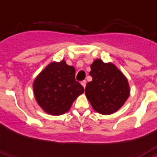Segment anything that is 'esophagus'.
I'll list each match as a JSON object with an SVG mask.
<instances>
[{"label":"esophagus","instance_id":"esophagus-1","mask_svg":"<svg viewBox=\"0 0 157 157\" xmlns=\"http://www.w3.org/2000/svg\"><path fill=\"white\" fill-rule=\"evenodd\" d=\"M81 85H82V86H83L84 88H86V81H81Z\"/></svg>","mask_w":157,"mask_h":157}]
</instances>
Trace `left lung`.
Masks as SVG:
<instances>
[{
    "instance_id": "left-lung-1",
    "label": "left lung",
    "mask_w": 157,
    "mask_h": 157,
    "mask_svg": "<svg viewBox=\"0 0 157 157\" xmlns=\"http://www.w3.org/2000/svg\"><path fill=\"white\" fill-rule=\"evenodd\" d=\"M92 81L86 87V98L94 111L103 115L114 113L129 95V86L124 74L112 63L96 59L90 66Z\"/></svg>"
}]
</instances>
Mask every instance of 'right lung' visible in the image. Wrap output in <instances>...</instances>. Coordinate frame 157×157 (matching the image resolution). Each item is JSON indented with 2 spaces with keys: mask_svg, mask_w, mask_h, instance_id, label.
Listing matches in <instances>:
<instances>
[{
  "mask_svg": "<svg viewBox=\"0 0 157 157\" xmlns=\"http://www.w3.org/2000/svg\"><path fill=\"white\" fill-rule=\"evenodd\" d=\"M76 70L64 60L50 63L33 82L36 100L46 113L54 116L64 114L84 87L76 81Z\"/></svg>",
  "mask_w": 157,
  "mask_h": 157,
  "instance_id": "add662e5",
  "label": "right lung"
}]
</instances>
